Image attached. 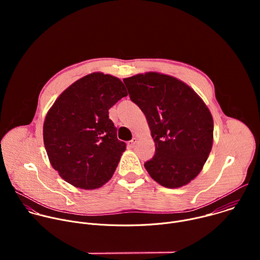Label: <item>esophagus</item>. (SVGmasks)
<instances>
[{
  "instance_id": "esophagus-1",
  "label": "esophagus",
  "mask_w": 260,
  "mask_h": 260,
  "mask_svg": "<svg viewBox=\"0 0 260 260\" xmlns=\"http://www.w3.org/2000/svg\"><path fill=\"white\" fill-rule=\"evenodd\" d=\"M137 142H138V139H137V138H133V139L128 142V146H129V147H135L136 144H137Z\"/></svg>"
}]
</instances>
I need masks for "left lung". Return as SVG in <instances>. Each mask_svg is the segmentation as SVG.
Here are the masks:
<instances>
[{
	"mask_svg": "<svg viewBox=\"0 0 260 260\" xmlns=\"http://www.w3.org/2000/svg\"><path fill=\"white\" fill-rule=\"evenodd\" d=\"M123 82L155 143V154L145 169L167 188L186 185L200 174L212 149L210 110L192 88L169 75L149 72Z\"/></svg>",
	"mask_w": 260,
	"mask_h": 260,
	"instance_id": "left-lung-1",
	"label": "left lung"
}]
</instances>
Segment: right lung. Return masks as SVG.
I'll list each match as a JSON object with an SVG mask.
<instances>
[{
    "label": "right lung",
    "mask_w": 260,
    "mask_h": 260,
    "mask_svg": "<svg viewBox=\"0 0 260 260\" xmlns=\"http://www.w3.org/2000/svg\"><path fill=\"white\" fill-rule=\"evenodd\" d=\"M127 91L117 77L92 73L74 82L45 117L43 139L52 168L68 183L95 189L110 180L125 150L109 109Z\"/></svg>",
    "instance_id": "right-lung-1"
}]
</instances>
